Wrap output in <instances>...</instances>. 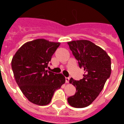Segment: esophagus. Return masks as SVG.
<instances>
[{
  "label": "esophagus",
  "instance_id": "esophagus-1",
  "mask_svg": "<svg viewBox=\"0 0 124 124\" xmlns=\"http://www.w3.org/2000/svg\"><path fill=\"white\" fill-rule=\"evenodd\" d=\"M65 79H66V83H69V82H70V78L69 77H66V78H65Z\"/></svg>",
  "mask_w": 124,
  "mask_h": 124
}]
</instances>
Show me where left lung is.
Returning a JSON list of instances; mask_svg holds the SVG:
<instances>
[{"instance_id": "obj_1", "label": "left lung", "mask_w": 124, "mask_h": 124, "mask_svg": "<svg viewBox=\"0 0 124 124\" xmlns=\"http://www.w3.org/2000/svg\"><path fill=\"white\" fill-rule=\"evenodd\" d=\"M68 44L79 68L84 70L82 79L70 80V84L76 87V93L68 98V102L74 108H85L99 95L110 77L111 58L101 47L89 40H80Z\"/></svg>"}]
</instances>
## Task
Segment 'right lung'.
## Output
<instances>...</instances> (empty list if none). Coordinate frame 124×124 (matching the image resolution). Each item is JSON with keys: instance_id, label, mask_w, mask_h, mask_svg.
<instances>
[{"instance_id": "add662e5", "label": "right lung", "mask_w": 124, "mask_h": 124, "mask_svg": "<svg viewBox=\"0 0 124 124\" xmlns=\"http://www.w3.org/2000/svg\"><path fill=\"white\" fill-rule=\"evenodd\" d=\"M60 43L37 39L22 45L11 61L13 75L24 96L32 103L46 106L66 81L62 74L46 69Z\"/></svg>"}]
</instances>
